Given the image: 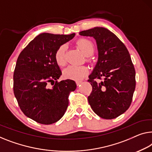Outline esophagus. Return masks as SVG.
I'll return each instance as SVG.
<instances>
[{
  "label": "esophagus",
  "mask_w": 152,
  "mask_h": 152,
  "mask_svg": "<svg viewBox=\"0 0 152 152\" xmlns=\"http://www.w3.org/2000/svg\"><path fill=\"white\" fill-rule=\"evenodd\" d=\"M82 83H83L82 81H76V85H77V86H80V84Z\"/></svg>",
  "instance_id": "34e87169"
}]
</instances>
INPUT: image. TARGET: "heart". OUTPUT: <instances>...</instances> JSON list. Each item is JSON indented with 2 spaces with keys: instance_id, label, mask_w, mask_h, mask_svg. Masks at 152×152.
Listing matches in <instances>:
<instances>
[{
  "instance_id": "obj_1",
  "label": "heart",
  "mask_w": 152,
  "mask_h": 152,
  "mask_svg": "<svg viewBox=\"0 0 152 152\" xmlns=\"http://www.w3.org/2000/svg\"><path fill=\"white\" fill-rule=\"evenodd\" d=\"M77 45L86 56H91L94 53V46L91 41L86 39H80L77 42ZM66 49L67 45L63 44L56 50L54 58L56 64L59 66H64L66 63ZM89 73V69L86 66H73L69 65L63 70V77L74 80H80Z\"/></svg>"
}]
</instances>
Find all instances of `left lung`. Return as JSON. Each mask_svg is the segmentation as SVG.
Masks as SVG:
<instances>
[{
    "label": "left lung",
    "instance_id": "left-lung-1",
    "mask_svg": "<svg viewBox=\"0 0 152 152\" xmlns=\"http://www.w3.org/2000/svg\"><path fill=\"white\" fill-rule=\"evenodd\" d=\"M79 35L94 38L98 61L88 80L92 92L88 101L92 110L103 119H115L130 107L136 81L135 69L126 47L114 33L104 27L83 31ZM104 80L97 83L94 79Z\"/></svg>",
    "mask_w": 152,
    "mask_h": 152
}]
</instances>
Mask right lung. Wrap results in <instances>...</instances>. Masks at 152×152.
<instances>
[{
    "label": "right lung",
    "instance_id": "1",
    "mask_svg": "<svg viewBox=\"0 0 152 152\" xmlns=\"http://www.w3.org/2000/svg\"><path fill=\"white\" fill-rule=\"evenodd\" d=\"M75 35L39 34L18 56L13 92L24 114L37 123L48 125L58 121L68 106L69 94L76 89L72 80L57 82L62 72L54 58L56 50ZM50 82L53 87L48 85Z\"/></svg>",
    "mask_w": 152,
    "mask_h": 152
}]
</instances>
